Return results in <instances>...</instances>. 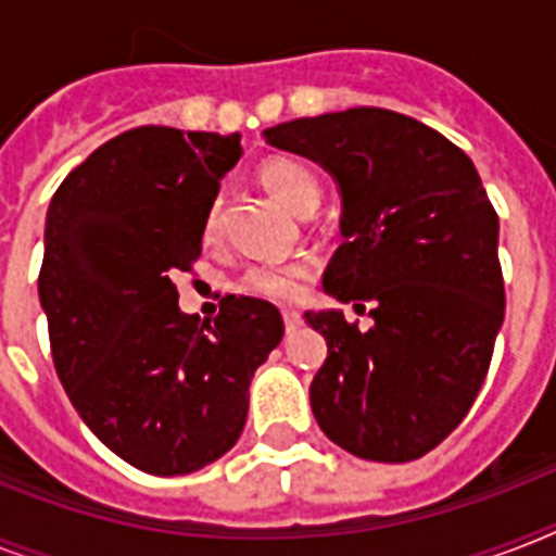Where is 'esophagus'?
<instances>
[{
    "label": "esophagus",
    "instance_id": "obj_1",
    "mask_svg": "<svg viewBox=\"0 0 556 556\" xmlns=\"http://www.w3.org/2000/svg\"><path fill=\"white\" fill-rule=\"evenodd\" d=\"M282 320H286V329H288V331H294L296 326H303V314H300V312H291V308H286V312H282Z\"/></svg>",
    "mask_w": 556,
    "mask_h": 556
}]
</instances>
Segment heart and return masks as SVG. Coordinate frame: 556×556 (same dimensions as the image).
I'll use <instances>...</instances> for the list:
<instances>
[{"label":"heart","instance_id":"b5f03b06","mask_svg":"<svg viewBox=\"0 0 556 556\" xmlns=\"http://www.w3.org/2000/svg\"><path fill=\"white\" fill-rule=\"evenodd\" d=\"M256 178L282 207H288L296 216H308L320 204V181L303 161L274 155V159H265L256 167ZM218 227H222V201L213 199V204L207 207V216H204V239H216ZM308 274H312V265L305 260L253 265L242 274L239 288L248 291V294L265 296V300L291 303V300L303 294Z\"/></svg>","mask_w":556,"mask_h":556}]
</instances>
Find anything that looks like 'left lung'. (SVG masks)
I'll list each match as a JSON object with an SVG mask.
<instances>
[{"instance_id":"8db88e82","label":"left lung","mask_w":556,"mask_h":556,"mask_svg":"<svg viewBox=\"0 0 556 556\" xmlns=\"http://www.w3.org/2000/svg\"><path fill=\"white\" fill-rule=\"evenodd\" d=\"M265 141L329 169L343 244L323 286L375 320L308 312L329 343L312 409L338 447L413 462L470 413L505 320L500 216L473 161L415 117L361 106L265 129Z\"/></svg>"}]
</instances>
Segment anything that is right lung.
Instances as JSON below:
<instances>
[{"mask_svg":"<svg viewBox=\"0 0 556 556\" xmlns=\"http://www.w3.org/2000/svg\"><path fill=\"white\" fill-rule=\"evenodd\" d=\"M239 135L138 126L56 187L39 303L56 378L94 435L152 476L216 462L242 435L248 387L282 340L265 300L227 294L213 320L181 314L176 270L201 256Z\"/></svg>","mask_w":556,"mask_h":556,"instance_id":"add662e5","label":"right lung"}]
</instances>
